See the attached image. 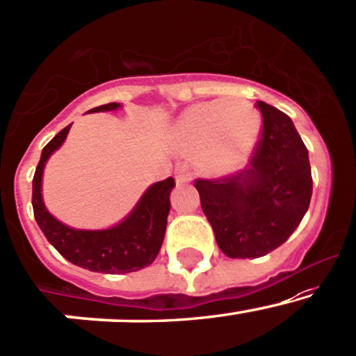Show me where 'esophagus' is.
I'll use <instances>...</instances> for the list:
<instances>
[{"instance_id": "1", "label": "esophagus", "mask_w": 356, "mask_h": 356, "mask_svg": "<svg viewBox=\"0 0 356 356\" xmlns=\"http://www.w3.org/2000/svg\"><path fill=\"white\" fill-rule=\"evenodd\" d=\"M175 182H177V186H186L191 182V175L189 172H187V167L184 163H179V165L175 167Z\"/></svg>"}]
</instances>
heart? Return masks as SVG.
Here are the masks:
<instances>
[{
	"label": "heart",
	"mask_w": 356,
	"mask_h": 356,
	"mask_svg": "<svg viewBox=\"0 0 356 356\" xmlns=\"http://www.w3.org/2000/svg\"><path fill=\"white\" fill-rule=\"evenodd\" d=\"M260 130L259 113L238 97L186 108L170 128L172 147L194 152V165L208 177H225L247 162Z\"/></svg>",
	"instance_id": "obj_1"
}]
</instances>
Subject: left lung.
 <instances>
[{
  "mask_svg": "<svg viewBox=\"0 0 356 356\" xmlns=\"http://www.w3.org/2000/svg\"><path fill=\"white\" fill-rule=\"evenodd\" d=\"M264 127L250 165L218 181L197 179L201 208L229 259H259L294 233L309 208V154L286 113L259 101Z\"/></svg>",
  "mask_w": 356,
  "mask_h": 356,
  "instance_id": "obj_1",
  "label": "left lung"
}]
</instances>
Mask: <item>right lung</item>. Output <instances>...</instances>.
<instances>
[{
    "instance_id": "1",
    "label": "right lung",
    "mask_w": 356,
    "mask_h": 356,
    "mask_svg": "<svg viewBox=\"0 0 356 356\" xmlns=\"http://www.w3.org/2000/svg\"><path fill=\"white\" fill-rule=\"evenodd\" d=\"M120 103H108L88 113L116 111ZM72 124L65 127L44 147L33 175L32 206L37 225L49 243L70 264L91 272L130 273L148 267L159 255L170 211V193L175 187L172 177L152 184L135 208L120 222L104 229H77L64 225L47 209L42 196V179L47 160L62 147Z\"/></svg>"
}]
</instances>
